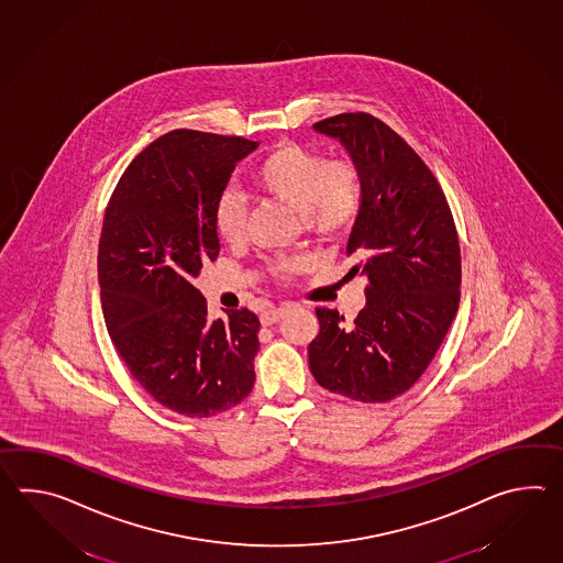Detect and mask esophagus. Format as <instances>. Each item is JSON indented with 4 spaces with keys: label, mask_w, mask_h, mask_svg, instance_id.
<instances>
[{
    "label": "esophagus",
    "mask_w": 563,
    "mask_h": 563,
    "mask_svg": "<svg viewBox=\"0 0 563 563\" xmlns=\"http://www.w3.org/2000/svg\"><path fill=\"white\" fill-rule=\"evenodd\" d=\"M283 314H285V309H268V311H264L261 314V323L264 327L275 325V323L283 319Z\"/></svg>",
    "instance_id": "1"
}]
</instances>
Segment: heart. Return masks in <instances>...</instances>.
I'll return each mask as SVG.
<instances>
[{
  "label": "heart",
  "mask_w": 563,
  "mask_h": 563,
  "mask_svg": "<svg viewBox=\"0 0 563 563\" xmlns=\"http://www.w3.org/2000/svg\"><path fill=\"white\" fill-rule=\"evenodd\" d=\"M251 177L254 188L297 210L305 225L319 236L338 234L362 206L363 174L355 159H327L321 151L297 143H285L271 151L254 165ZM246 218L249 206L238 191L228 189L216 201L213 225L228 244L244 240ZM297 268V263H283L278 271L288 275Z\"/></svg>",
  "instance_id": "heart-1"
}]
</instances>
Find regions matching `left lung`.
I'll list each match as a JSON object with an SVG mask.
<instances>
[{"instance_id":"8db88e82","label":"left lung","mask_w":563,"mask_h":563,"mask_svg":"<svg viewBox=\"0 0 563 563\" xmlns=\"http://www.w3.org/2000/svg\"><path fill=\"white\" fill-rule=\"evenodd\" d=\"M312 129L338 139L362 167V206L347 242L355 266L347 276H365L367 287L351 325L333 309H317L311 374L321 388L351 400H394L424 374L459 311L456 225L437 177L386 123L343 113Z\"/></svg>"}]
</instances>
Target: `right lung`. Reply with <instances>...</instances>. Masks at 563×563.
<instances>
[{
    "label": "right lung",
    "instance_id": "1",
    "mask_svg": "<svg viewBox=\"0 0 563 563\" xmlns=\"http://www.w3.org/2000/svg\"><path fill=\"white\" fill-rule=\"evenodd\" d=\"M256 141L177 129L121 175L99 242L100 302L129 372L172 412L210 418L254 386L261 321L249 309L208 321L191 278L216 261V201Z\"/></svg>",
    "mask_w": 563,
    "mask_h": 563
}]
</instances>
